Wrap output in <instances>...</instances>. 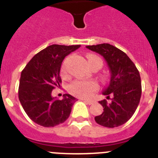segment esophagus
Returning <instances> with one entry per match:
<instances>
[{
	"label": "esophagus",
	"instance_id": "obj_1",
	"mask_svg": "<svg viewBox=\"0 0 158 158\" xmlns=\"http://www.w3.org/2000/svg\"><path fill=\"white\" fill-rule=\"evenodd\" d=\"M83 101L85 102V103H86L87 104H89V105H91V104H93V103H94V101H93V100H83Z\"/></svg>",
	"mask_w": 158,
	"mask_h": 158
}]
</instances>
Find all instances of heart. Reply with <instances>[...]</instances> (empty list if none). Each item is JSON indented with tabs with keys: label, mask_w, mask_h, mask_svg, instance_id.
Listing matches in <instances>:
<instances>
[{
	"label": "heart",
	"mask_w": 158,
	"mask_h": 158,
	"mask_svg": "<svg viewBox=\"0 0 158 158\" xmlns=\"http://www.w3.org/2000/svg\"><path fill=\"white\" fill-rule=\"evenodd\" d=\"M88 59L89 61L93 60H98L101 62L102 60L99 57L96 55H89ZM62 72L65 73V65L62 67ZM99 89L98 83L95 81H84V80H77L73 81L68 87V90L71 94L74 96L81 97V98H88L93 95L94 92H96Z\"/></svg>",
	"instance_id": "obj_1"
}]
</instances>
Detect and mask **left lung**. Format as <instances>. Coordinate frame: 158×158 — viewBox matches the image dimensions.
Listing matches in <instances>:
<instances>
[{
    "instance_id": "obj_1",
    "label": "left lung",
    "mask_w": 158,
    "mask_h": 158,
    "mask_svg": "<svg viewBox=\"0 0 158 158\" xmlns=\"http://www.w3.org/2000/svg\"><path fill=\"white\" fill-rule=\"evenodd\" d=\"M86 48L103 56L111 73L109 84L102 94L107 96V99L111 95V102L99 101L104 111L95 117V120L106 127L121 126L134 115L140 101L142 85L139 70L123 51L111 44L102 43Z\"/></svg>"
}]
</instances>
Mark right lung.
I'll use <instances>...</instances> for the list:
<instances>
[{"instance_id": "right-lung-1", "label": "right lung", "mask_w": 158, "mask_h": 158, "mask_svg": "<svg viewBox=\"0 0 158 158\" xmlns=\"http://www.w3.org/2000/svg\"><path fill=\"white\" fill-rule=\"evenodd\" d=\"M80 45L49 46L36 54L21 72L19 100L25 112L35 123L53 127L65 122L70 115L77 99L64 94L62 100L53 97L55 88H60V69L64 58Z\"/></svg>"}]
</instances>
